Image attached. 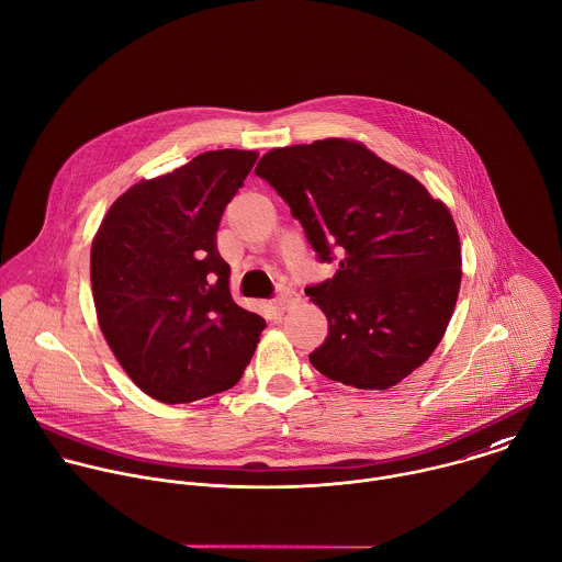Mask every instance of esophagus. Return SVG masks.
<instances>
[{
	"label": "esophagus",
	"mask_w": 562,
	"mask_h": 562,
	"mask_svg": "<svg viewBox=\"0 0 562 562\" xmlns=\"http://www.w3.org/2000/svg\"><path fill=\"white\" fill-rule=\"evenodd\" d=\"M273 302H276V306H278L280 311H286L291 304L297 302V293L291 291V289H280V293H278V297H276Z\"/></svg>",
	"instance_id": "obj_1"
}]
</instances>
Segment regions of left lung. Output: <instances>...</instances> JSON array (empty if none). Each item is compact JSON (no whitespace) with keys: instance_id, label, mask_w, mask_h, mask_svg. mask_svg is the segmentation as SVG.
<instances>
[{"instance_id":"8db88e82","label":"left lung","mask_w":562,"mask_h":562,"mask_svg":"<svg viewBox=\"0 0 562 562\" xmlns=\"http://www.w3.org/2000/svg\"><path fill=\"white\" fill-rule=\"evenodd\" d=\"M333 278L306 286L328 335L308 359L333 382L386 391L441 341L461 284L457 225L411 173L361 143L278 147L256 167Z\"/></svg>"}]
</instances>
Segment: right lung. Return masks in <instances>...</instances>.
<instances>
[{"label":"right lung","instance_id":"right-lung-1","mask_svg":"<svg viewBox=\"0 0 562 562\" xmlns=\"http://www.w3.org/2000/svg\"><path fill=\"white\" fill-rule=\"evenodd\" d=\"M258 160L216 149L114 201L90 254L99 326L151 400L190 404L236 386L267 322L229 293L216 247L227 203Z\"/></svg>","mask_w":562,"mask_h":562}]
</instances>
